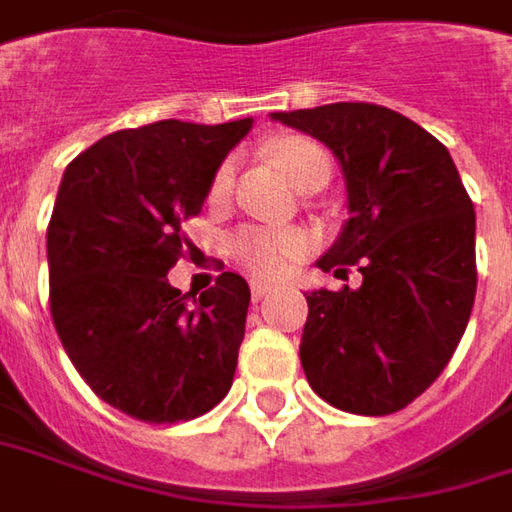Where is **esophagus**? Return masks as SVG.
Returning <instances> with one entry per match:
<instances>
[{
  "label": "esophagus",
  "mask_w": 512,
  "mask_h": 512,
  "mask_svg": "<svg viewBox=\"0 0 512 512\" xmlns=\"http://www.w3.org/2000/svg\"><path fill=\"white\" fill-rule=\"evenodd\" d=\"M267 292H273V284H267V281H250V295H253V301H262Z\"/></svg>",
  "instance_id": "1"
}]
</instances>
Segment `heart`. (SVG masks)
I'll return each mask as SVG.
<instances>
[{
	"mask_svg": "<svg viewBox=\"0 0 512 512\" xmlns=\"http://www.w3.org/2000/svg\"><path fill=\"white\" fill-rule=\"evenodd\" d=\"M273 158L284 169V175L295 186H303L315 172H329V155L323 153L315 142L290 136L273 144ZM234 183V158H225L214 178H211V195L222 197ZM231 248L239 262L256 276H281L295 259H301L309 248V236L301 228H264V225H248L236 231Z\"/></svg>",
	"mask_w": 512,
	"mask_h": 512,
	"instance_id": "b5f03b06",
	"label": "heart"
}]
</instances>
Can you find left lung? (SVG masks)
Masks as SVG:
<instances>
[{
    "mask_svg": "<svg viewBox=\"0 0 512 512\" xmlns=\"http://www.w3.org/2000/svg\"><path fill=\"white\" fill-rule=\"evenodd\" d=\"M270 116L337 155L351 217L317 267L362 273L357 290L306 295L303 373L337 410H404L449 365L477 295V217L460 172L432 133L384 105Z\"/></svg>",
    "mask_w": 512,
    "mask_h": 512,
    "instance_id": "obj_1",
    "label": "left lung"
}]
</instances>
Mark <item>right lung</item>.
Listing matches in <instances>:
<instances>
[{"mask_svg": "<svg viewBox=\"0 0 512 512\" xmlns=\"http://www.w3.org/2000/svg\"><path fill=\"white\" fill-rule=\"evenodd\" d=\"M253 119L116 130L63 172L47 228L49 309L77 373L144 424L189 421L231 390L250 287L222 273L200 298L167 281L181 222L209 197Z\"/></svg>", "mask_w": 512, "mask_h": 512, "instance_id": "right-lung-1", "label": "right lung"}]
</instances>
